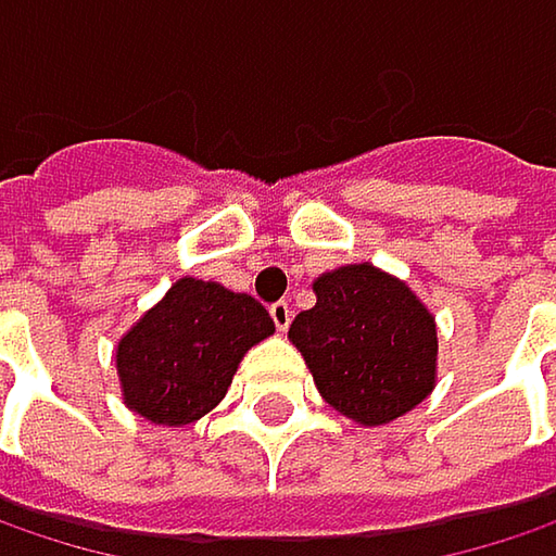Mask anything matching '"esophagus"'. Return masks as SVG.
<instances>
[{"mask_svg": "<svg viewBox=\"0 0 556 556\" xmlns=\"http://www.w3.org/2000/svg\"><path fill=\"white\" fill-rule=\"evenodd\" d=\"M268 313H271L275 329H278V332H288V326H291V306L281 300V303H271V306H268Z\"/></svg>", "mask_w": 556, "mask_h": 556, "instance_id": "obj_1", "label": "esophagus"}]
</instances>
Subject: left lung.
<instances>
[{
  "label": "left lung",
  "mask_w": 556,
  "mask_h": 556,
  "mask_svg": "<svg viewBox=\"0 0 556 556\" xmlns=\"http://www.w3.org/2000/svg\"><path fill=\"white\" fill-rule=\"evenodd\" d=\"M316 306L288 338L319 395L354 424L379 427L417 408L437 386V319L415 291L374 262L313 281Z\"/></svg>",
  "instance_id": "1"
}]
</instances>
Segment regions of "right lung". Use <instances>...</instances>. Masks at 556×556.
I'll return each mask as SVG.
<instances>
[{"label": "right lung", "mask_w": 556, "mask_h": 556, "mask_svg": "<svg viewBox=\"0 0 556 556\" xmlns=\"http://www.w3.org/2000/svg\"><path fill=\"white\" fill-rule=\"evenodd\" d=\"M271 332V316L250 294L179 278L116 341L123 405L161 427L195 424L227 395L247 351Z\"/></svg>", "instance_id": "right-lung-1"}]
</instances>
